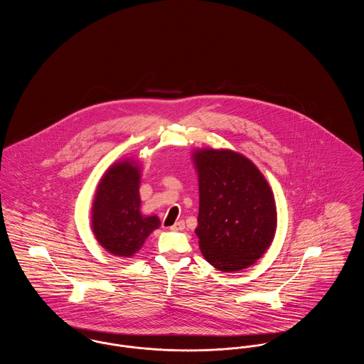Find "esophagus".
Returning <instances> with one entry per match:
<instances>
[{"label": "esophagus", "instance_id": "obj_1", "mask_svg": "<svg viewBox=\"0 0 364 364\" xmlns=\"http://www.w3.org/2000/svg\"><path fill=\"white\" fill-rule=\"evenodd\" d=\"M186 228V224H184V221H177L174 225L171 226L169 229L171 230H183Z\"/></svg>", "mask_w": 364, "mask_h": 364}]
</instances>
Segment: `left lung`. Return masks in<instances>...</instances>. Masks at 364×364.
<instances>
[{"label": "left lung", "instance_id": "left-lung-1", "mask_svg": "<svg viewBox=\"0 0 364 364\" xmlns=\"http://www.w3.org/2000/svg\"><path fill=\"white\" fill-rule=\"evenodd\" d=\"M199 181L195 229L200 251L221 272H239L263 257L277 229L273 191L257 165L229 149H196Z\"/></svg>", "mask_w": 364, "mask_h": 364}]
</instances>
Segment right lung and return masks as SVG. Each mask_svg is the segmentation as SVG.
<instances>
[{"mask_svg":"<svg viewBox=\"0 0 364 364\" xmlns=\"http://www.w3.org/2000/svg\"><path fill=\"white\" fill-rule=\"evenodd\" d=\"M140 178L138 161L124 158L106 169L97 186L91 229L100 245L114 257H134L161 225L156 215L140 213Z\"/></svg>","mask_w":364,"mask_h":364,"instance_id":"add662e5","label":"right lung"}]
</instances>
